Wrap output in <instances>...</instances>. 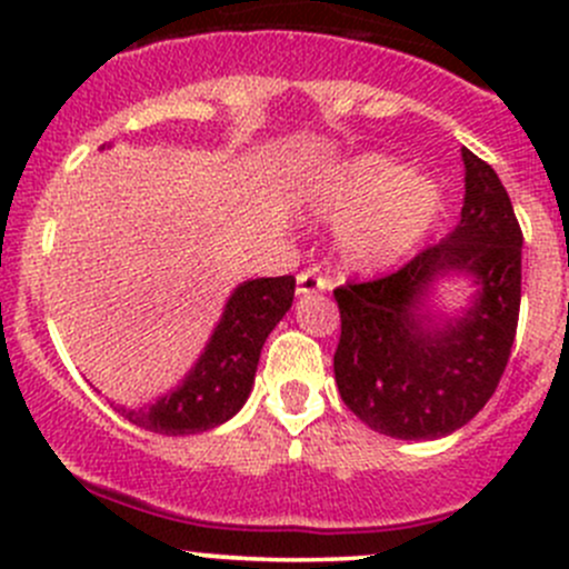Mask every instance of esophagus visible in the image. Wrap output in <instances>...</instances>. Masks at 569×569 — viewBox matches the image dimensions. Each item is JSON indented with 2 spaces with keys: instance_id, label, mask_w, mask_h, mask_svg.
Returning a JSON list of instances; mask_svg holds the SVG:
<instances>
[{
  "instance_id": "34e87169",
  "label": "esophagus",
  "mask_w": 569,
  "mask_h": 569,
  "mask_svg": "<svg viewBox=\"0 0 569 569\" xmlns=\"http://www.w3.org/2000/svg\"><path fill=\"white\" fill-rule=\"evenodd\" d=\"M330 289V280L321 278L317 269H306V272L297 274V295H317V291Z\"/></svg>"
}]
</instances>
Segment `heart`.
I'll list each match as a JSON object with an SVG mask.
<instances>
[{
	"instance_id": "obj_1",
	"label": "heart",
	"mask_w": 569,
	"mask_h": 569,
	"mask_svg": "<svg viewBox=\"0 0 569 569\" xmlns=\"http://www.w3.org/2000/svg\"><path fill=\"white\" fill-rule=\"evenodd\" d=\"M306 203L321 220L338 222L336 250L343 267L380 272L427 237L443 194L429 176L407 173L382 153H360L321 170L308 183Z\"/></svg>"
}]
</instances>
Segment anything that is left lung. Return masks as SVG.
<instances>
[{
  "label": "left lung",
  "mask_w": 569,
  "mask_h": 569,
  "mask_svg": "<svg viewBox=\"0 0 569 569\" xmlns=\"http://www.w3.org/2000/svg\"><path fill=\"white\" fill-rule=\"evenodd\" d=\"M465 200L455 231L386 278L336 289V369L343 405L375 432L435 440L465 427L496 393L520 313L523 233L501 178L462 148ZM443 277L477 286L471 306L431 311Z\"/></svg>",
  "instance_id": "left-lung-1"
}]
</instances>
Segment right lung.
<instances>
[{
	"label": "right lung",
	"mask_w": 569,
	"mask_h": 569,
	"mask_svg": "<svg viewBox=\"0 0 569 569\" xmlns=\"http://www.w3.org/2000/svg\"><path fill=\"white\" fill-rule=\"evenodd\" d=\"M295 300V278L244 280L228 297L198 363L181 382L146 407L114 405L134 427L157 435H198L237 416L256 380L258 358Z\"/></svg>",
	"instance_id": "right-lung-1"
}]
</instances>
